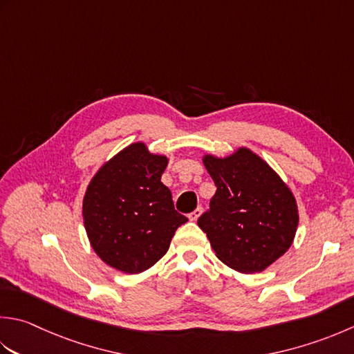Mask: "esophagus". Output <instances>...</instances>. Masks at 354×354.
<instances>
[{"label": "esophagus", "mask_w": 354, "mask_h": 354, "mask_svg": "<svg viewBox=\"0 0 354 354\" xmlns=\"http://www.w3.org/2000/svg\"><path fill=\"white\" fill-rule=\"evenodd\" d=\"M203 210H204L203 207H198V209H195L192 213H189V219L190 221H196L201 216V214H203Z\"/></svg>", "instance_id": "34e87169"}]
</instances>
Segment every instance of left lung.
<instances>
[{
    "label": "left lung",
    "instance_id": "left-lung-1",
    "mask_svg": "<svg viewBox=\"0 0 354 354\" xmlns=\"http://www.w3.org/2000/svg\"><path fill=\"white\" fill-rule=\"evenodd\" d=\"M204 165L216 185L209 210L198 225L218 258L241 273H258L292 245L297 205L292 192L262 159L248 149Z\"/></svg>",
    "mask_w": 354,
    "mask_h": 354
}]
</instances>
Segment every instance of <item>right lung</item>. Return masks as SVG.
Returning <instances> with one entry per match:
<instances>
[{
    "instance_id": "obj_1",
    "label": "right lung",
    "mask_w": 354,
    "mask_h": 354,
    "mask_svg": "<svg viewBox=\"0 0 354 354\" xmlns=\"http://www.w3.org/2000/svg\"><path fill=\"white\" fill-rule=\"evenodd\" d=\"M167 158L129 145L102 165L88 184L82 216L96 254L124 273H141L167 253L184 214L161 183Z\"/></svg>"
}]
</instances>
